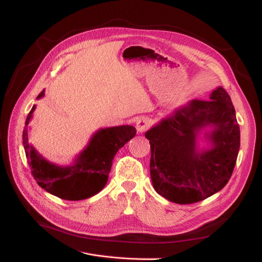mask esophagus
Segmentation results:
<instances>
[{
	"label": "esophagus",
	"instance_id": "1",
	"mask_svg": "<svg viewBox=\"0 0 262 262\" xmlns=\"http://www.w3.org/2000/svg\"><path fill=\"white\" fill-rule=\"evenodd\" d=\"M149 126H150V121H149L148 118H146V117L139 118L136 123L137 133L143 134L144 132H146L149 128Z\"/></svg>",
	"mask_w": 262,
	"mask_h": 262
}]
</instances>
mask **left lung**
Masks as SVG:
<instances>
[{"label": "left lung", "mask_w": 262, "mask_h": 262, "mask_svg": "<svg viewBox=\"0 0 262 262\" xmlns=\"http://www.w3.org/2000/svg\"><path fill=\"white\" fill-rule=\"evenodd\" d=\"M212 124V148L200 153L196 136ZM150 144V177L156 192L178 204H192L221 191L233 173L241 129L226 90L210 100H193L145 134Z\"/></svg>", "instance_id": "8db88e82"}]
</instances>
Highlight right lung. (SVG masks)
I'll return each instance as SVG.
<instances>
[{"label":"right lung","instance_id":"right-lung-1","mask_svg":"<svg viewBox=\"0 0 262 262\" xmlns=\"http://www.w3.org/2000/svg\"><path fill=\"white\" fill-rule=\"evenodd\" d=\"M45 90L39 93L42 98ZM35 106L27 115L23 130V145L32 174L40 188L68 201L89 199L105 186L114 156L136 135L129 125L110 127L96 132L86 148L70 167H58L48 162L28 143V123Z\"/></svg>","mask_w":262,"mask_h":262}]
</instances>
